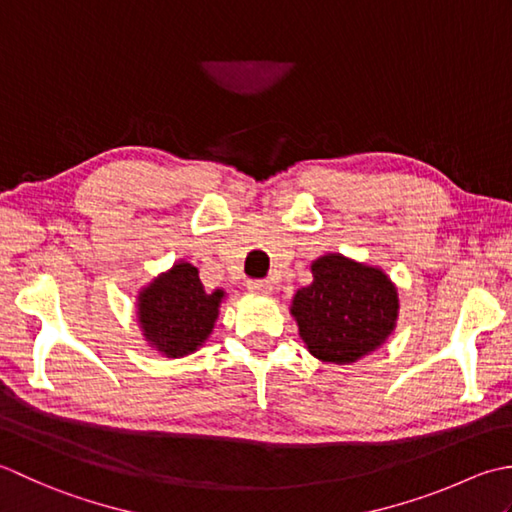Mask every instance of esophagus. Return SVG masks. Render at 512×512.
I'll use <instances>...</instances> for the list:
<instances>
[{
	"mask_svg": "<svg viewBox=\"0 0 512 512\" xmlns=\"http://www.w3.org/2000/svg\"><path fill=\"white\" fill-rule=\"evenodd\" d=\"M247 289L252 291V294L267 296V294H271V283H269V280H249Z\"/></svg>",
	"mask_w": 512,
	"mask_h": 512,
	"instance_id": "1",
	"label": "esophagus"
}]
</instances>
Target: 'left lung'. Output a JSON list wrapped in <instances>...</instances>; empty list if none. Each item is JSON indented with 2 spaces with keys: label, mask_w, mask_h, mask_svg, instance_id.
Returning <instances> with one entry per match:
<instances>
[{
  "label": "left lung",
  "mask_w": 512,
  "mask_h": 512,
  "mask_svg": "<svg viewBox=\"0 0 512 512\" xmlns=\"http://www.w3.org/2000/svg\"><path fill=\"white\" fill-rule=\"evenodd\" d=\"M314 283L298 289L291 314L311 356L347 364L387 340L398 318V291L380 269L344 256H322Z\"/></svg>",
  "instance_id": "1"
}]
</instances>
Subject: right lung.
I'll return each mask as SVG.
<instances>
[{
    "label": "right lung",
    "instance_id": "obj_1",
    "mask_svg": "<svg viewBox=\"0 0 512 512\" xmlns=\"http://www.w3.org/2000/svg\"><path fill=\"white\" fill-rule=\"evenodd\" d=\"M223 291L207 294L190 263L174 265L141 291L139 318L148 338L165 356H185L201 344L214 327Z\"/></svg>",
    "mask_w": 512,
    "mask_h": 512
}]
</instances>
